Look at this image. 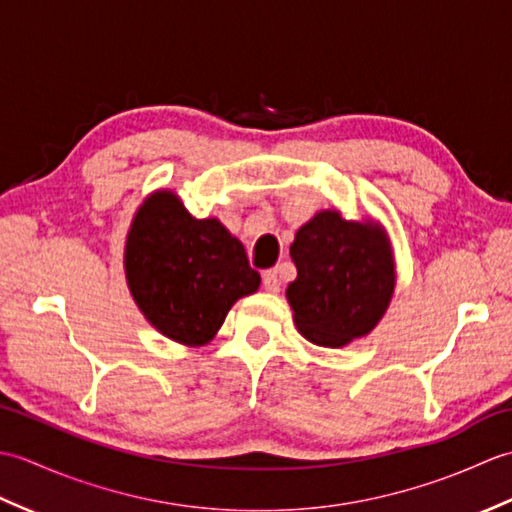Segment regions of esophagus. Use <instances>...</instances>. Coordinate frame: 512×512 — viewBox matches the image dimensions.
Returning <instances> with one entry per match:
<instances>
[{
    "label": "esophagus",
    "instance_id": "1",
    "mask_svg": "<svg viewBox=\"0 0 512 512\" xmlns=\"http://www.w3.org/2000/svg\"><path fill=\"white\" fill-rule=\"evenodd\" d=\"M264 290L266 292H277L279 290V273L273 270H266L264 273Z\"/></svg>",
    "mask_w": 512,
    "mask_h": 512
}]
</instances>
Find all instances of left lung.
Here are the masks:
<instances>
[{"label": "left lung", "instance_id": "1", "mask_svg": "<svg viewBox=\"0 0 512 512\" xmlns=\"http://www.w3.org/2000/svg\"><path fill=\"white\" fill-rule=\"evenodd\" d=\"M290 257L297 279L286 299L310 343L345 347L383 319L396 288L394 248L383 224L319 211L297 231Z\"/></svg>", "mask_w": 512, "mask_h": 512}]
</instances>
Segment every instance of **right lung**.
<instances>
[{
    "mask_svg": "<svg viewBox=\"0 0 512 512\" xmlns=\"http://www.w3.org/2000/svg\"><path fill=\"white\" fill-rule=\"evenodd\" d=\"M125 279L154 328L187 347L209 343L228 310L259 288L246 250L217 217H195L169 189L149 193L125 239Z\"/></svg>",
    "mask_w": 512,
    "mask_h": 512,
    "instance_id": "obj_1",
    "label": "right lung"
}]
</instances>
